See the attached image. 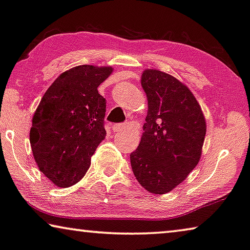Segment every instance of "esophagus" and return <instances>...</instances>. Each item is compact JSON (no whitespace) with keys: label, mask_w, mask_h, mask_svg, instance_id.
Here are the masks:
<instances>
[{"label":"esophagus","mask_w":250,"mask_h":250,"mask_svg":"<svg viewBox=\"0 0 250 250\" xmlns=\"http://www.w3.org/2000/svg\"><path fill=\"white\" fill-rule=\"evenodd\" d=\"M125 128H126V125L125 124H117V125H112L113 131H115V132L122 131V130H125Z\"/></svg>","instance_id":"esophagus-1"}]
</instances>
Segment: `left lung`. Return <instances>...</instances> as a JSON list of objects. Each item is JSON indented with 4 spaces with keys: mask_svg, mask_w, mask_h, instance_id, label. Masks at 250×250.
<instances>
[{
    "mask_svg": "<svg viewBox=\"0 0 250 250\" xmlns=\"http://www.w3.org/2000/svg\"><path fill=\"white\" fill-rule=\"evenodd\" d=\"M141 85L148 99V113L130 163L147 191L165 194L182 183L199 163L206 119L192 92L169 74L147 69Z\"/></svg>",
    "mask_w": 250,
    "mask_h": 250,
    "instance_id": "1",
    "label": "left lung"
}]
</instances>
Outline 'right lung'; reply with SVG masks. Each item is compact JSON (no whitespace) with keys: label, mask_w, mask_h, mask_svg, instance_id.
<instances>
[{"label":"right lung","mask_w":250,"mask_h":250,"mask_svg":"<svg viewBox=\"0 0 250 250\" xmlns=\"http://www.w3.org/2000/svg\"><path fill=\"white\" fill-rule=\"evenodd\" d=\"M111 73V67L92 65L68 69L50 85L37 107L30 130L33 157L59 188L83 178L106 136V101L98 87Z\"/></svg>","instance_id":"right-lung-1"}]
</instances>
